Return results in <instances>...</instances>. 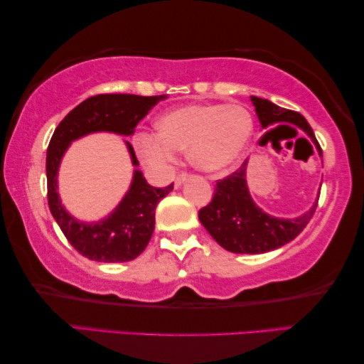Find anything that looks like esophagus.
Segmentation results:
<instances>
[{"instance_id":"esophagus-1","label":"esophagus","mask_w":364,"mask_h":364,"mask_svg":"<svg viewBox=\"0 0 364 364\" xmlns=\"http://www.w3.org/2000/svg\"><path fill=\"white\" fill-rule=\"evenodd\" d=\"M187 177H188V174L187 172H181V174H178L177 177H176V181H174V183H176V187H181L183 182L187 181Z\"/></svg>"}]
</instances>
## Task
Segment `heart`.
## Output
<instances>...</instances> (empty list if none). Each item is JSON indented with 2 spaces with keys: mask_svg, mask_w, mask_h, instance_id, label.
<instances>
[{
  "mask_svg": "<svg viewBox=\"0 0 364 364\" xmlns=\"http://www.w3.org/2000/svg\"><path fill=\"white\" fill-rule=\"evenodd\" d=\"M159 132L135 134L134 146L148 168L168 169L177 150H190L196 168L216 172L242 156L253 134L252 112L240 105H190L159 119Z\"/></svg>",
  "mask_w": 364,
  "mask_h": 364,
  "instance_id": "obj_1",
  "label": "heart"
}]
</instances>
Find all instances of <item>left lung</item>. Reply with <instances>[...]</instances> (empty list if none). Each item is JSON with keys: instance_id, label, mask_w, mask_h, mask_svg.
Returning <instances> with one entry per match:
<instances>
[{"instance_id": "left-lung-1", "label": "left lung", "mask_w": 364, "mask_h": 364, "mask_svg": "<svg viewBox=\"0 0 364 364\" xmlns=\"http://www.w3.org/2000/svg\"><path fill=\"white\" fill-rule=\"evenodd\" d=\"M256 116L267 129L276 122H294L305 130L318 145L311 126L300 112L281 108L269 100L252 97ZM319 153L321 146H319ZM247 161L230 176L216 181L213 200L198 213L200 223L219 245L232 253H266L285 245L300 234L311 221L316 205L296 219H279L266 214L255 205L245 181Z\"/></svg>"}]
</instances>
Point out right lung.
I'll return each mask as SVG.
<instances>
[{"label":"right lung","instance_id":"obj_1","mask_svg":"<svg viewBox=\"0 0 364 364\" xmlns=\"http://www.w3.org/2000/svg\"><path fill=\"white\" fill-rule=\"evenodd\" d=\"M168 95L140 97L129 93H105L82 101L69 112L53 134L46 151L48 206L70 245L88 259L100 263H124L136 258L146 248L154 230V210L174 186L156 188L148 186L140 171L134 172V181L127 195L108 218L95 224L79 223L64 210L56 192L58 168L69 143L80 136L106 130L132 135L136 124L154 105ZM134 166L139 164L135 151L127 141Z\"/></svg>","mask_w":364,"mask_h":364}]
</instances>
